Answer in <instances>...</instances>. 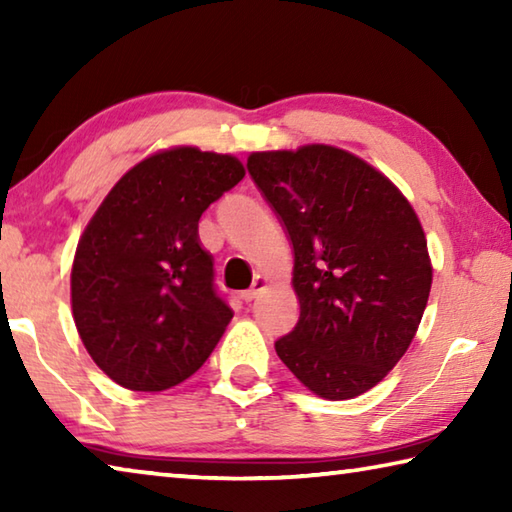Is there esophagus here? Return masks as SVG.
Here are the masks:
<instances>
[{
  "instance_id": "obj_1",
  "label": "esophagus",
  "mask_w": 512,
  "mask_h": 512,
  "mask_svg": "<svg viewBox=\"0 0 512 512\" xmlns=\"http://www.w3.org/2000/svg\"><path fill=\"white\" fill-rule=\"evenodd\" d=\"M266 287V277H262V275H257L255 280H253V287H250L248 291H244L241 293V298H244V302H253L259 293H262V289Z\"/></svg>"
}]
</instances>
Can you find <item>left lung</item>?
I'll use <instances>...</instances> for the list:
<instances>
[{
  "instance_id": "obj_1",
  "label": "left lung",
  "mask_w": 512,
  "mask_h": 512,
  "mask_svg": "<svg viewBox=\"0 0 512 512\" xmlns=\"http://www.w3.org/2000/svg\"><path fill=\"white\" fill-rule=\"evenodd\" d=\"M246 167L293 246L300 318L277 357L325 400L370 391L404 357L429 300L418 216L384 173L334 146L253 153Z\"/></svg>"
}]
</instances>
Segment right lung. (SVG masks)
<instances>
[{"label":"right lung","instance_id":"1","mask_svg":"<svg viewBox=\"0 0 512 512\" xmlns=\"http://www.w3.org/2000/svg\"><path fill=\"white\" fill-rule=\"evenodd\" d=\"M246 176L232 155L178 146L126 173L85 228L72 311L94 363L131 391H167L203 366L232 309L198 221Z\"/></svg>","mask_w":512,"mask_h":512}]
</instances>
